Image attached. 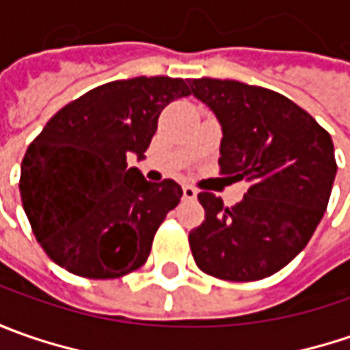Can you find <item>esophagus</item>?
Segmentation results:
<instances>
[{
    "label": "esophagus",
    "instance_id": "obj_1",
    "mask_svg": "<svg viewBox=\"0 0 350 350\" xmlns=\"http://www.w3.org/2000/svg\"><path fill=\"white\" fill-rule=\"evenodd\" d=\"M183 198H185V200H195L196 198L195 187H191V185H185V187H183Z\"/></svg>",
    "mask_w": 350,
    "mask_h": 350
}]
</instances>
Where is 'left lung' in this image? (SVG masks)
<instances>
[{"label":"left lung","instance_id":"left-lung-1","mask_svg":"<svg viewBox=\"0 0 350 350\" xmlns=\"http://www.w3.org/2000/svg\"><path fill=\"white\" fill-rule=\"evenodd\" d=\"M191 93L222 124L220 173L249 189L232 208L198 193L204 222L189 234L196 267L251 282L286 267L316 232L337 163L329 132L288 97L234 79H191Z\"/></svg>","mask_w":350,"mask_h":350}]
</instances>
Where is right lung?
Masks as SVG:
<instances>
[{
	"mask_svg": "<svg viewBox=\"0 0 350 350\" xmlns=\"http://www.w3.org/2000/svg\"><path fill=\"white\" fill-rule=\"evenodd\" d=\"M191 95L185 79H118L68 103L34 138L21 163L19 191L36 241L83 278H120L146 262L157 228L181 200L173 179L150 183L144 157L169 103Z\"/></svg>",
	"mask_w": 350,
	"mask_h": 350,
	"instance_id": "right-lung-1",
	"label": "right lung"
}]
</instances>
